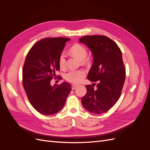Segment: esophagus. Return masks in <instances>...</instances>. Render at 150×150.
Instances as JSON below:
<instances>
[{"mask_svg":"<svg viewBox=\"0 0 150 150\" xmlns=\"http://www.w3.org/2000/svg\"><path fill=\"white\" fill-rule=\"evenodd\" d=\"M77 86H78L76 85V84H72V86H71V88H72V90H74V89H75L77 88Z\"/></svg>","mask_w":150,"mask_h":150,"instance_id":"obj_1","label":"esophagus"}]
</instances>
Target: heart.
<instances>
[{"label":"heart","mask_w":150,"mask_h":150,"mask_svg":"<svg viewBox=\"0 0 150 150\" xmlns=\"http://www.w3.org/2000/svg\"><path fill=\"white\" fill-rule=\"evenodd\" d=\"M70 52L74 56L76 57L83 63L86 62L85 59L87 57L88 51L86 49L80 44H75L70 49ZM59 66L63 69L66 66V57L64 53H61L59 57ZM86 71L84 69L78 70H69L64 74V79L68 82L77 84L82 81L86 76Z\"/></svg>","instance_id":"1"}]
</instances>
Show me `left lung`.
I'll return each instance as SVG.
<instances>
[{
  "instance_id": "obj_1",
  "label": "left lung",
  "mask_w": 150,
  "mask_h": 150,
  "mask_svg": "<svg viewBox=\"0 0 150 150\" xmlns=\"http://www.w3.org/2000/svg\"><path fill=\"white\" fill-rule=\"evenodd\" d=\"M93 54V63L88 79L97 82V89L86 85L81 99L84 108L94 114L104 113L118 100L123 87L126 70L121 51L112 40L104 35H86L79 39Z\"/></svg>"
}]
</instances>
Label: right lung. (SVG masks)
<instances>
[{
    "label": "right lung",
    "mask_w": 150,
    "mask_h": 150,
    "mask_svg": "<svg viewBox=\"0 0 150 150\" xmlns=\"http://www.w3.org/2000/svg\"><path fill=\"white\" fill-rule=\"evenodd\" d=\"M70 39L47 38L32 47L26 56L22 70V83L27 96L35 110L52 115L61 110L71 91L67 82L51 85L52 76L59 70V57Z\"/></svg>",
    "instance_id": "add662e5"
}]
</instances>
